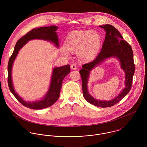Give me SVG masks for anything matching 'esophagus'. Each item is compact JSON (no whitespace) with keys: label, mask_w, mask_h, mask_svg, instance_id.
Returning <instances> with one entry per match:
<instances>
[{"label":"esophagus","mask_w":147,"mask_h":147,"mask_svg":"<svg viewBox=\"0 0 147 147\" xmlns=\"http://www.w3.org/2000/svg\"><path fill=\"white\" fill-rule=\"evenodd\" d=\"M71 68L72 69H77V66L75 64H72L71 65Z\"/></svg>","instance_id":"obj_1"}]
</instances>
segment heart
Segmentation results:
<instances>
[{
  "label": "heart",
  "instance_id": "obj_1",
  "mask_svg": "<svg viewBox=\"0 0 147 147\" xmlns=\"http://www.w3.org/2000/svg\"><path fill=\"white\" fill-rule=\"evenodd\" d=\"M101 41L100 34L96 31L75 32L67 38L65 46L71 52H78L82 58L89 59L98 51ZM62 52L64 55H68V51L64 47Z\"/></svg>",
  "mask_w": 147,
  "mask_h": 147
}]
</instances>
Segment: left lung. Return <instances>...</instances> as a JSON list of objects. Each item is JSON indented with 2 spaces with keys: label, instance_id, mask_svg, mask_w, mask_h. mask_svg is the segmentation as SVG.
I'll return each mask as SVG.
<instances>
[{
  "label": "left lung",
  "instance_id": "obj_1",
  "mask_svg": "<svg viewBox=\"0 0 147 147\" xmlns=\"http://www.w3.org/2000/svg\"><path fill=\"white\" fill-rule=\"evenodd\" d=\"M100 27L104 28L106 32L102 49L94 60L82 65L83 68L79 72L82 77L84 98L89 103L94 106L100 107H109L119 102L129 92L135 72V64L131 46L123 39L119 31L113 25L109 24L100 25ZM113 56L117 57L119 59L122 68L126 73V86L116 98L111 101L96 100L89 94L87 89L86 84L89 72L92 68L105 59Z\"/></svg>",
  "mask_w": 147,
  "mask_h": 147
}]
</instances>
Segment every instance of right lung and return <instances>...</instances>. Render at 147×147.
Returning a JSON list of instances; mask_svg holds the SVG:
<instances>
[{
  "mask_svg": "<svg viewBox=\"0 0 147 147\" xmlns=\"http://www.w3.org/2000/svg\"><path fill=\"white\" fill-rule=\"evenodd\" d=\"M57 28L58 27L54 25L44 26L34 29L28 32L18 41L15 46L13 52L9 58L8 64V85L9 90L22 105L29 109L38 110L46 108L53 105L57 101L60 95L63 79L71 71L70 66L69 64H67L61 67L55 68L53 69L49 90L45 98L41 101L30 103L24 101L14 90L11 79L12 64L19 50L26 43V42L30 40L42 39L50 41L55 43L57 47H59V40L55 32Z\"/></svg>",
  "mask_w": 147,
  "mask_h": 147,
  "instance_id": "add662e5",
  "label": "right lung"
}]
</instances>
